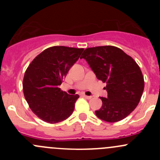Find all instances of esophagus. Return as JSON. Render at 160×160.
Segmentation results:
<instances>
[{
	"label": "esophagus",
	"mask_w": 160,
	"mask_h": 160,
	"mask_svg": "<svg viewBox=\"0 0 160 160\" xmlns=\"http://www.w3.org/2000/svg\"><path fill=\"white\" fill-rule=\"evenodd\" d=\"M83 98H86V99H88V100L91 99V98H92L91 96H87V95H85V94H83Z\"/></svg>",
	"instance_id": "esophagus-1"
}]
</instances>
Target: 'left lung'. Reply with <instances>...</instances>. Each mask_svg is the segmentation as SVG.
I'll list each match as a JSON object with an SVG mask.
<instances>
[{"label": "left lung", "instance_id": "left-lung-1", "mask_svg": "<svg viewBox=\"0 0 160 160\" xmlns=\"http://www.w3.org/2000/svg\"><path fill=\"white\" fill-rule=\"evenodd\" d=\"M86 59L97 78L106 83L108 97L95 114L103 121L117 122L137 107L144 90V78L135 60L112 46L88 48L80 56Z\"/></svg>", "mask_w": 160, "mask_h": 160}]
</instances>
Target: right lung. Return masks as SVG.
Instances as JSON below:
<instances>
[{
    "instance_id": "right-lung-1",
    "label": "right lung",
    "mask_w": 160,
    "mask_h": 160,
    "mask_svg": "<svg viewBox=\"0 0 160 160\" xmlns=\"http://www.w3.org/2000/svg\"><path fill=\"white\" fill-rule=\"evenodd\" d=\"M83 49L52 46L38 54L27 68L23 93L31 110L44 122L56 124L72 114L78 94L70 95L59 88Z\"/></svg>"
}]
</instances>
